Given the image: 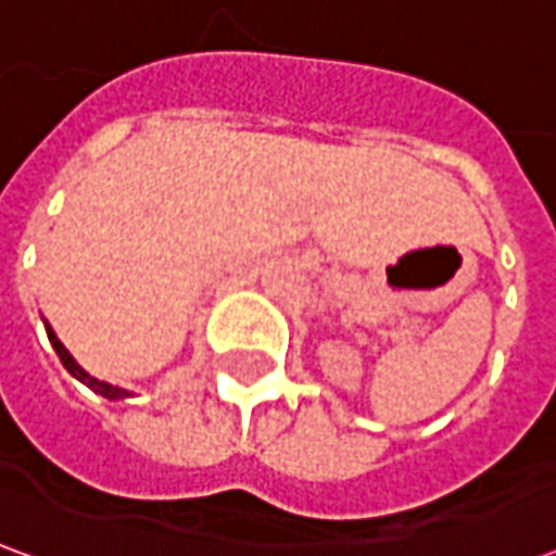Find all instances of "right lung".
Listing matches in <instances>:
<instances>
[{
	"label": "right lung",
	"mask_w": 556,
	"mask_h": 556,
	"mask_svg": "<svg viewBox=\"0 0 556 556\" xmlns=\"http://www.w3.org/2000/svg\"><path fill=\"white\" fill-rule=\"evenodd\" d=\"M47 337H50V342H53V349H55V354H59V361H62V366H65L67 372L74 375L77 381H83V384L89 387V390H94V393H101L103 399H125V396H130L127 390H118V387L106 384V381H98V378H91V375L86 372V369H83V366H79V363L74 361V357H71V351H67L65 345H62V342L55 339V333H53V330H50V327H47Z\"/></svg>",
	"instance_id": "obj_1"
}]
</instances>
